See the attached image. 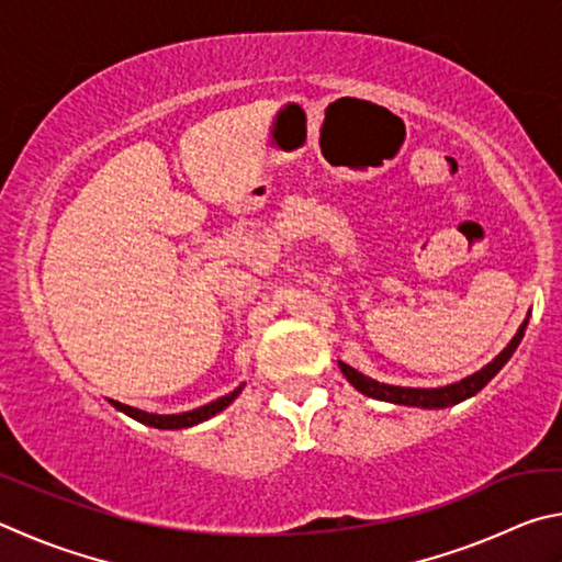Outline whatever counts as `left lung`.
<instances>
[{
  "mask_svg": "<svg viewBox=\"0 0 562 562\" xmlns=\"http://www.w3.org/2000/svg\"><path fill=\"white\" fill-rule=\"evenodd\" d=\"M528 317L522 322L520 329L516 331V337L510 339V345L501 351V355L471 376L461 379V382L449 384V386H439V389H412V386H392V384H379L374 379H369L364 374H359L357 369H351L345 361H339L341 374L347 376V382L357 389V392L372 396V398H382V402H392V404H404V406H422V408H446L463 402L473 394H479L483 386H486L493 376L501 372V367L510 359L513 351L520 345L522 331H526Z\"/></svg>",
  "mask_w": 562,
  "mask_h": 562,
  "instance_id": "1",
  "label": "left lung"
}]
</instances>
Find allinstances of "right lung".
<instances>
[{
	"label": "right lung",
	"mask_w": 562,
	"mask_h": 562,
	"mask_svg": "<svg viewBox=\"0 0 562 562\" xmlns=\"http://www.w3.org/2000/svg\"><path fill=\"white\" fill-rule=\"evenodd\" d=\"M240 389H243V386H237L235 392L225 394V396H221V398H215V402L205 404V406H201V408H193V412H186V414H168V416L140 412V408H133V406H126V404H121V402H113V398H111V404L116 406L119 412L128 414L131 418H136V422L146 424V426H154V429H188V426H195V424L205 422V418L221 414L225 406L233 404V398H235L237 394H240Z\"/></svg>",
	"instance_id": "right-lung-1"
}]
</instances>
